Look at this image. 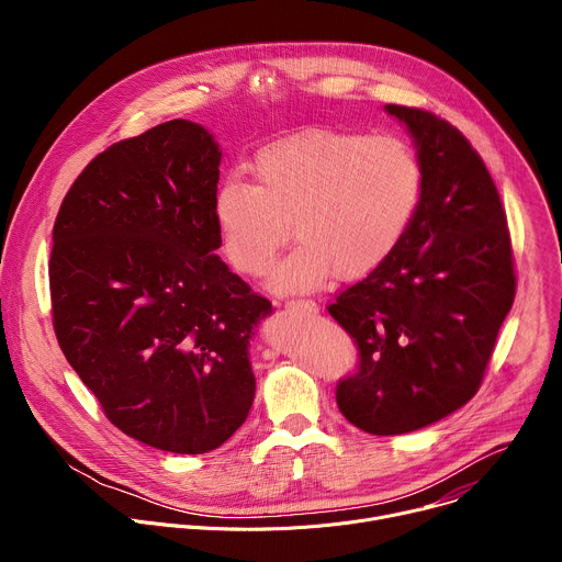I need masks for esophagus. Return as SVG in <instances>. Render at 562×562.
Returning a JSON list of instances; mask_svg holds the SVG:
<instances>
[{
    "mask_svg": "<svg viewBox=\"0 0 562 562\" xmlns=\"http://www.w3.org/2000/svg\"><path fill=\"white\" fill-rule=\"evenodd\" d=\"M284 306H286L289 311H297V313H315V311H317V304H315L313 300H302V297H297V300H286Z\"/></svg>",
    "mask_w": 562,
    "mask_h": 562,
    "instance_id": "1",
    "label": "esophagus"
}]
</instances>
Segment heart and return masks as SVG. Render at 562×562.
Here are the masks:
<instances>
[{
  "label": "heart",
  "mask_w": 562,
  "mask_h": 562,
  "mask_svg": "<svg viewBox=\"0 0 562 562\" xmlns=\"http://www.w3.org/2000/svg\"><path fill=\"white\" fill-rule=\"evenodd\" d=\"M254 178L220 187L215 228L231 267L251 278L269 271L293 228L300 243L269 280L280 293L323 286L334 271L369 276L403 243L425 189L405 139L327 128L262 148Z\"/></svg>",
  "instance_id": "b5f03b06"
}]
</instances>
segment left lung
<instances>
[{
    "label": "left lung",
    "mask_w": 562,
    "mask_h": 562,
    "mask_svg": "<svg viewBox=\"0 0 562 562\" xmlns=\"http://www.w3.org/2000/svg\"><path fill=\"white\" fill-rule=\"evenodd\" d=\"M418 148L420 206L393 254L329 313L360 364L336 389L342 416L373 436L423 429L475 395L514 304L512 237L498 189L447 120L386 104Z\"/></svg>",
    "instance_id": "left-lung-1"
}]
</instances>
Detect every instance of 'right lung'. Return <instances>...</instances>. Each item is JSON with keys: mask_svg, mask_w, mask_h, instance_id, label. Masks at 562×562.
<instances>
[{"mask_svg": "<svg viewBox=\"0 0 562 562\" xmlns=\"http://www.w3.org/2000/svg\"><path fill=\"white\" fill-rule=\"evenodd\" d=\"M222 150L189 120L122 139L68 189L48 265L68 364L126 436L206 453L247 420L271 302L215 256Z\"/></svg>", "mask_w": 562, "mask_h": 562, "instance_id": "obj_1", "label": "right lung"}]
</instances>
